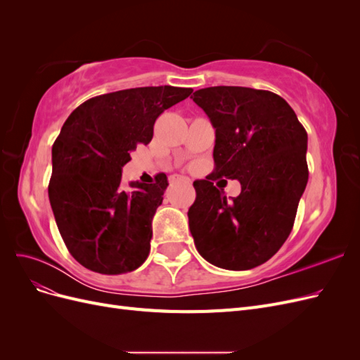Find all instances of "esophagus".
I'll list each match as a JSON object with an SVG mask.
<instances>
[{
  "label": "esophagus",
  "mask_w": 360,
  "mask_h": 360,
  "mask_svg": "<svg viewBox=\"0 0 360 360\" xmlns=\"http://www.w3.org/2000/svg\"><path fill=\"white\" fill-rule=\"evenodd\" d=\"M181 180H183V181H184V183H188V184H191V180H189V179H188V177H183V179H181Z\"/></svg>",
  "instance_id": "obj_1"
}]
</instances>
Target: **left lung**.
Returning a JSON list of instances; mask_svg holds the SVG:
<instances>
[{
	"label": "left lung",
	"instance_id": "obj_1",
	"mask_svg": "<svg viewBox=\"0 0 360 360\" xmlns=\"http://www.w3.org/2000/svg\"><path fill=\"white\" fill-rule=\"evenodd\" d=\"M191 97L216 129L213 174L242 184L240 195L226 200L213 179L193 181L188 216L195 246L216 267L254 269L292 230L309 176L308 134L291 106L267 90L219 85Z\"/></svg>",
	"mask_w": 360,
	"mask_h": 360
}]
</instances>
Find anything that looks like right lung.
<instances>
[{
    "instance_id": "1",
    "label": "right lung",
    "mask_w": 360,
    "mask_h": 360,
    "mask_svg": "<svg viewBox=\"0 0 360 360\" xmlns=\"http://www.w3.org/2000/svg\"><path fill=\"white\" fill-rule=\"evenodd\" d=\"M192 91L160 85L96 96L63 124L52 146L48 193L63 240L84 267L122 275L147 259L151 219L168 180L158 174L124 191L122 168L138 144L153 138L156 118Z\"/></svg>"
}]
</instances>
